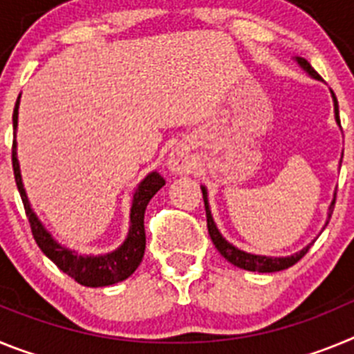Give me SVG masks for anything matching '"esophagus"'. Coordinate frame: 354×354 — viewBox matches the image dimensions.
Returning a JSON list of instances; mask_svg holds the SVG:
<instances>
[{
  "label": "esophagus",
  "instance_id": "obj_1",
  "mask_svg": "<svg viewBox=\"0 0 354 354\" xmlns=\"http://www.w3.org/2000/svg\"><path fill=\"white\" fill-rule=\"evenodd\" d=\"M168 165H170V170L175 171V174H184V171L189 170V159L184 152H174L168 159Z\"/></svg>",
  "mask_w": 354,
  "mask_h": 354
}]
</instances>
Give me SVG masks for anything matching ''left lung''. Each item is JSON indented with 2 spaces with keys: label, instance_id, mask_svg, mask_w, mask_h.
<instances>
[{
  "label": "left lung",
  "instance_id": "left-lung-1",
  "mask_svg": "<svg viewBox=\"0 0 354 354\" xmlns=\"http://www.w3.org/2000/svg\"><path fill=\"white\" fill-rule=\"evenodd\" d=\"M298 64L301 65L303 68H305L308 74H310L312 77H315V80H321V76H319L317 72L312 68V65L308 64V62L305 60V58H298ZM333 102H335V117H337V122L339 120V102H337V97L333 95ZM202 195H204V204H205V216H207V230H209V236H211L212 243H214L216 250L223 255L225 259H227L230 264L237 266V268H241V270H246V271H259V273H274V271H282V270H287V268H290V266H294L296 262L299 261V259L305 257V253L310 250V245L306 246V248H303L299 253H294V255H290V257H262V255H252V253H246V252H241V250H237L236 246H232L228 241H225L223 237H221V234L218 232V228H216L214 221H212V216H211V211H209V204H207V192H205V187H202ZM337 196V195H335ZM333 207H335V198H333V202H331L330 205V212H328V221H330L331 218V212H333ZM326 221V225H328ZM324 225V227H326Z\"/></svg>",
  "mask_w": 354,
  "mask_h": 354
}]
</instances>
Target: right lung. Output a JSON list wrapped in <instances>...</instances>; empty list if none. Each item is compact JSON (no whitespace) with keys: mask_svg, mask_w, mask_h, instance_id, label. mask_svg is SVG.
<instances>
[{"mask_svg":"<svg viewBox=\"0 0 354 354\" xmlns=\"http://www.w3.org/2000/svg\"><path fill=\"white\" fill-rule=\"evenodd\" d=\"M17 108L19 99L15 102L14 108V131L17 129ZM12 167H14L15 184L23 198L24 211H26L28 221H30L31 234L33 239L37 241L39 248L42 250L64 273L74 278L77 283L84 287H104L113 286V283L122 282L129 278L131 274L136 271L145 253V227H143V216H145V209L149 200L156 195V193L165 186V179L158 171H152L143 179L140 184L133 198V207H131V228L129 236H127L126 243L115 252L108 253V255H101V257H84V255H77L76 252H71L68 248L60 246L53 237L46 232V228L42 227L39 220H37L35 212L31 211L30 204H28V196L24 193L23 180H21V171H19L17 156H15V142L12 143Z\"/></svg>","mask_w":354,"mask_h":354,"instance_id":"1","label":"right lung"}]
</instances>
